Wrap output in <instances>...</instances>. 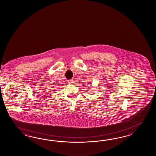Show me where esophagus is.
<instances>
[{"label": "esophagus", "instance_id": "1", "mask_svg": "<svg viewBox=\"0 0 156 156\" xmlns=\"http://www.w3.org/2000/svg\"><path fill=\"white\" fill-rule=\"evenodd\" d=\"M68 83L69 84L74 83V80H73V79L68 80Z\"/></svg>", "mask_w": 156, "mask_h": 156}]
</instances>
